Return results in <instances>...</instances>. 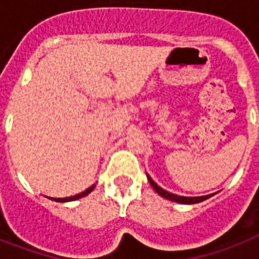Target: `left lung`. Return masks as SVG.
Returning <instances> with one entry per match:
<instances>
[{"label": "left lung", "instance_id": "obj_1", "mask_svg": "<svg viewBox=\"0 0 259 259\" xmlns=\"http://www.w3.org/2000/svg\"><path fill=\"white\" fill-rule=\"evenodd\" d=\"M146 177H148L150 185L153 187L154 191H156L160 196H162L164 199H168V200L170 201L180 203V204H196V203H200V201L205 200V199H208V197L212 196V193H211V195H205V196H180V195H175V193L168 192L165 189H162L161 187H158V185L150 179V176L148 173H146Z\"/></svg>", "mask_w": 259, "mask_h": 259}]
</instances>
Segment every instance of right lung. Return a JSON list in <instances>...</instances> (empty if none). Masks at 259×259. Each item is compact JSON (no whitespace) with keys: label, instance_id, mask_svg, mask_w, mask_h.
I'll return each mask as SVG.
<instances>
[{"label":"right lung","instance_id":"right-lung-1","mask_svg":"<svg viewBox=\"0 0 259 259\" xmlns=\"http://www.w3.org/2000/svg\"><path fill=\"white\" fill-rule=\"evenodd\" d=\"M94 187H95V185H93V187H90V188H87L86 191H84V192L78 193V195H75V196L63 197V199H58V201H72V200H76V199H80V197H83V196H87V195H89V193L91 192V191H93Z\"/></svg>","mask_w":259,"mask_h":259}]
</instances>
